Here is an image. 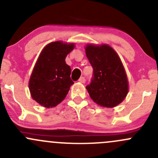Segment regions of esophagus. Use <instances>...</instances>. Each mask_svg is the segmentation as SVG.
I'll list each match as a JSON object with an SVG mask.
<instances>
[{
  "label": "esophagus",
  "mask_w": 158,
  "mask_h": 158,
  "mask_svg": "<svg viewBox=\"0 0 158 158\" xmlns=\"http://www.w3.org/2000/svg\"><path fill=\"white\" fill-rule=\"evenodd\" d=\"M79 82H81V83H85V79L83 77V76H82V77L79 78Z\"/></svg>",
  "instance_id": "esophagus-1"
}]
</instances>
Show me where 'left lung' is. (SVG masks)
<instances>
[{
    "instance_id": "1",
    "label": "left lung",
    "mask_w": 158,
    "mask_h": 158,
    "mask_svg": "<svg viewBox=\"0 0 158 158\" xmlns=\"http://www.w3.org/2000/svg\"><path fill=\"white\" fill-rule=\"evenodd\" d=\"M85 54L93 69L86 89L98 105L112 108L128 93V80L123 65L116 52L108 45H87Z\"/></svg>"
}]
</instances>
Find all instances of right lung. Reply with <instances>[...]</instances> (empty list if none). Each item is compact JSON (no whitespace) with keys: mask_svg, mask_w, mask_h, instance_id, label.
I'll list each match as a JSON object with an SVG mask.
<instances>
[{"mask_svg":"<svg viewBox=\"0 0 158 158\" xmlns=\"http://www.w3.org/2000/svg\"><path fill=\"white\" fill-rule=\"evenodd\" d=\"M73 43L51 42L41 52L29 80L32 99L46 108L60 103L74 82L70 78L71 68L65 57L73 50Z\"/></svg>","mask_w":158,"mask_h":158,"instance_id":"add662e5","label":"right lung"}]
</instances>
